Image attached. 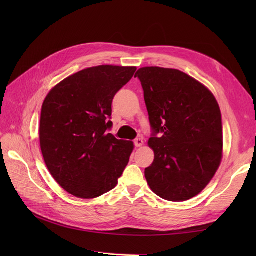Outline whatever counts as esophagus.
I'll list each match as a JSON object with an SVG mask.
<instances>
[{
  "instance_id": "obj_1",
  "label": "esophagus",
  "mask_w": 256,
  "mask_h": 256,
  "mask_svg": "<svg viewBox=\"0 0 256 256\" xmlns=\"http://www.w3.org/2000/svg\"><path fill=\"white\" fill-rule=\"evenodd\" d=\"M143 144H144V141H143L142 138H136L134 140V145L136 147H141Z\"/></svg>"
}]
</instances>
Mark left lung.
Listing matches in <instances>:
<instances>
[{"label": "left lung", "mask_w": 256, "mask_h": 256, "mask_svg": "<svg viewBox=\"0 0 256 256\" xmlns=\"http://www.w3.org/2000/svg\"><path fill=\"white\" fill-rule=\"evenodd\" d=\"M141 81L152 130L154 152L145 168L150 189L161 198L184 202L212 180L222 159V120L218 102L202 83L177 69L143 67Z\"/></svg>", "instance_id": "1"}]
</instances>
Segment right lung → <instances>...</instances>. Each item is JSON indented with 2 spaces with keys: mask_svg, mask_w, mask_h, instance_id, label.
<instances>
[{
  "mask_svg": "<svg viewBox=\"0 0 256 256\" xmlns=\"http://www.w3.org/2000/svg\"><path fill=\"white\" fill-rule=\"evenodd\" d=\"M136 67L83 69L54 86L42 108L40 140L49 172L68 193L95 198L118 184L134 150L131 141L108 134L113 98Z\"/></svg>",
  "mask_w": 256,
  "mask_h": 256,
  "instance_id": "1",
  "label": "right lung"
}]
</instances>
